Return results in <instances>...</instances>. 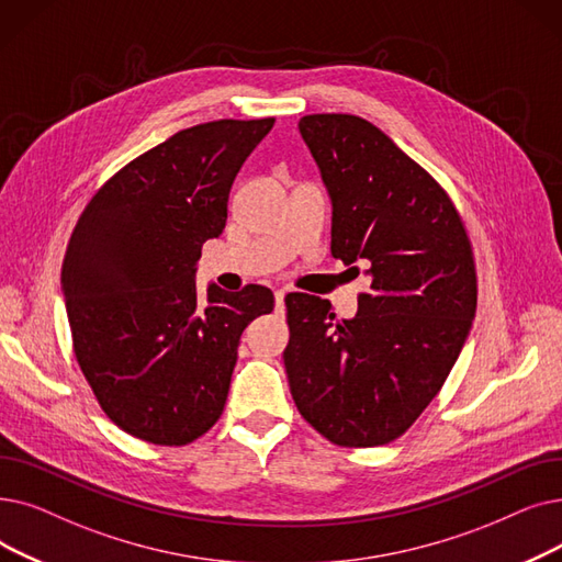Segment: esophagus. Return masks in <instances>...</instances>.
<instances>
[{"label":"esophagus","instance_id":"1","mask_svg":"<svg viewBox=\"0 0 562 562\" xmlns=\"http://www.w3.org/2000/svg\"><path fill=\"white\" fill-rule=\"evenodd\" d=\"M284 296H286V294H284L282 289L276 291V314H278V316H284Z\"/></svg>","mask_w":562,"mask_h":562}]
</instances>
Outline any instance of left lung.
Instances as JSON below:
<instances>
[{"label":"left lung","instance_id":"8db88e82","mask_svg":"<svg viewBox=\"0 0 562 562\" xmlns=\"http://www.w3.org/2000/svg\"><path fill=\"white\" fill-rule=\"evenodd\" d=\"M299 131L330 194V252L360 261L372 284L353 319L319 296L284 299L291 397L335 446H385L436 397L471 333V240L448 192L370 121L307 114Z\"/></svg>","mask_w":562,"mask_h":562}]
</instances>
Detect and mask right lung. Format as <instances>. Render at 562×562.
<instances>
[{
    "mask_svg": "<svg viewBox=\"0 0 562 562\" xmlns=\"http://www.w3.org/2000/svg\"><path fill=\"white\" fill-rule=\"evenodd\" d=\"M276 119H221L179 131L91 198L70 234L61 294L72 349L108 418L142 441L186 446L227 402L238 339L273 291L238 294L194 273L227 223L240 165Z\"/></svg>",
    "mask_w": 562,
    "mask_h": 562,
    "instance_id": "1",
    "label": "right lung"
}]
</instances>
